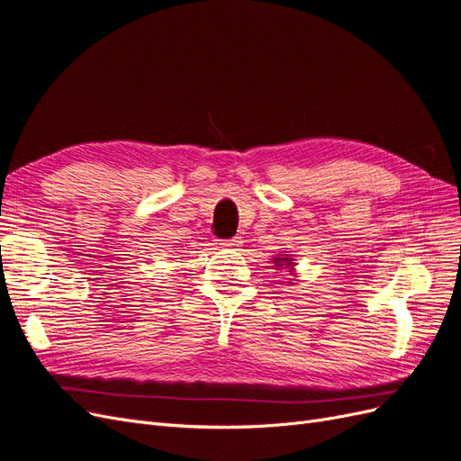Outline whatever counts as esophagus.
<instances>
[{
  "mask_svg": "<svg viewBox=\"0 0 461 461\" xmlns=\"http://www.w3.org/2000/svg\"><path fill=\"white\" fill-rule=\"evenodd\" d=\"M222 248H239L242 244L240 239H229V240H221L219 242Z\"/></svg>",
  "mask_w": 461,
  "mask_h": 461,
  "instance_id": "obj_1",
  "label": "esophagus"
}]
</instances>
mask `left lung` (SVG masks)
<instances>
[{
    "instance_id": "8db88e82",
    "label": "left lung",
    "mask_w": 461,
    "mask_h": 461,
    "mask_svg": "<svg viewBox=\"0 0 461 461\" xmlns=\"http://www.w3.org/2000/svg\"><path fill=\"white\" fill-rule=\"evenodd\" d=\"M271 263H275V269H286L288 273H290V276H298V273H296V259L292 258V254H278L276 258H273V261ZM288 281H292V285H296L294 281L296 278H288Z\"/></svg>"
}]
</instances>
